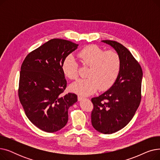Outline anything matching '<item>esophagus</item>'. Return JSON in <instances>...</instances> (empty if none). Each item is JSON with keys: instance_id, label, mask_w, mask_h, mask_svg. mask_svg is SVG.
I'll use <instances>...</instances> for the list:
<instances>
[{"instance_id": "1", "label": "esophagus", "mask_w": 160, "mask_h": 160, "mask_svg": "<svg viewBox=\"0 0 160 160\" xmlns=\"http://www.w3.org/2000/svg\"><path fill=\"white\" fill-rule=\"evenodd\" d=\"M83 98H84V97L81 96V95H78V101H80V100H82Z\"/></svg>"}]
</instances>
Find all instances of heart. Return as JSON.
I'll list each match as a JSON object with an SVG mask.
<instances>
[{
	"label": "heart",
	"mask_w": 160,
	"mask_h": 160,
	"mask_svg": "<svg viewBox=\"0 0 160 160\" xmlns=\"http://www.w3.org/2000/svg\"><path fill=\"white\" fill-rule=\"evenodd\" d=\"M83 66L89 67L87 78L80 79L70 86L71 90L80 95H89L97 89L110 88L118 77L121 69V58L113 50L105 51L96 45L83 48L77 54ZM62 71L69 79L78 77V64L71 56L66 57L62 65Z\"/></svg>",
	"instance_id": "1"
}]
</instances>
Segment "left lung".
I'll return each instance as SVG.
<instances>
[{"instance_id": "obj_1", "label": "left lung", "mask_w": 160, "mask_h": 160, "mask_svg": "<svg viewBox=\"0 0 160 160\" xmlns=\"http://www.w3.org/2000/svg\"><path fill=\"white\" fill-rule=\"evenodd\" d=\"M102 42L116 50L121 65L113 86L102 95L91 98V123L98 132L111 134L126 127L135 115L141 99L142 71L139 63L122 45L111 40Z\"/></svg>"}]
</instances>
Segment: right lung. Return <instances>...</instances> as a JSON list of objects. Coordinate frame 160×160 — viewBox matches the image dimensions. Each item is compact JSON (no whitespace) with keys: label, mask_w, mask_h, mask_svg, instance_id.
I'll list each match as a JSON object with an SVG mask.
<instances>
[{"label":"right lung","mask_w":160,"mask_h":160,"mask_svg":"<svg viewBox=\"0 0 160 160\" xmlns=\"http://www.w3.org/2000/svg\"><path fill=\"white\" fill-rule=\"evenodd\" d=\"M78 46L65 39H50L29 53L22 63L19 98L28 119L41 130L52 133L63 128L69 107L77 102L74 93L62 96L67 87L62 65Z\"/></svg>","instance_id":"1"}]
</instances>
